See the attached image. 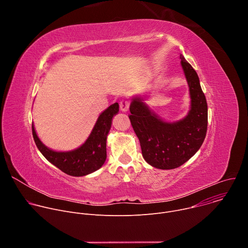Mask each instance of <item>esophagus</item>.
Returning a JSON list of instances; mask_svg holds the SVG:
<instances>
[{"label":"esophagus","instance_id":"esophagus-1","mask_svg":"<svg viewBox=\"0 0 248 248\" xmlns=\"http://www.w3.org/2000/svg\"><path fill=\"white\" fill-rule=\"evenodd\" d=\"M129 106H130V101L127 99H124L120 102V109L123 112H127L129 109Z\"/></svg>","mask_w":248,"mask_h":248}]
</instances>
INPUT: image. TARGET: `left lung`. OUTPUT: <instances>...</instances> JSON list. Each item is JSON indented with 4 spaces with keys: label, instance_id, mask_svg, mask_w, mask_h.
Returning a JSON list of instances; mask_svg holds the SVG:
<instances>
[{
    "label": "left lung",
    "instance_id": "left-lung-1",
    "mask_svg": "<svg viewBox=\"0 0 248 248\" xmlns=\"http://www.w3.org/2000/svg\"><path fill=\"white\" fill-rule=\"evenodd\" d=\"M181 60L191 97V109L186 118L173 124L165 123L140 99H134L129 108L128 118L143 158L161 170L175 169L188 161L201 147L207 132V102L198 76L183 55Z\"/></svg>",
    "mask_w": 248,
    "mask_h": 248
}]
</instances>
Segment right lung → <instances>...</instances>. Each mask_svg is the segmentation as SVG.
Wrapping results in <instances>:
<instances>
[{
  "label": "right lung",
  "mask_w": 248,
  "mask_h": 248,
  "mask_svg": "<svg viewBox=\"0 0 248 248\" xmlns=\"http://www.w3.org/2000/svg\"><path fill=\"white\" fill-rule=\"evenodd\" d=\"M119 112V104L115 103L105 110L88 139L78 149L69 152H56L47 148L39 140L32 124V135L39 151L54 166L66 174L82 176L100 169L106 161V140L111 128L112 119Z\"/></svg>",
  "instance_id": "right-lung-1"
}]
</instances>
